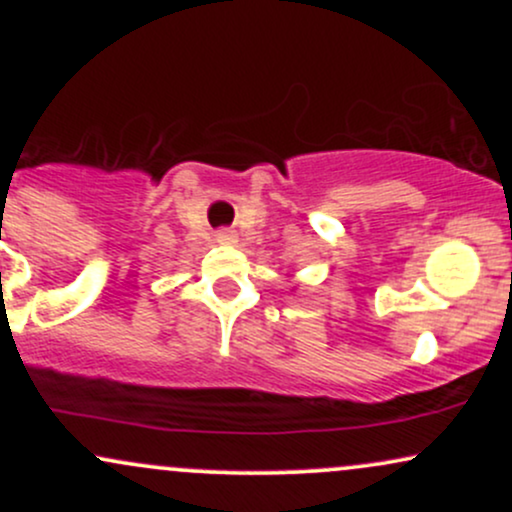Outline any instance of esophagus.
Returning <instances> with one entry per match:
<instances>
[{
	"label": "esophagus",
	"instance_id": "obj_1",
	"mask_svg": "<svg viewBox=\"0 0 512 512\" xmlns=\"http://www.w3.org/2000/svg\"><path fill=\"white\" fill-rule=\"evenodd\" d=\"M216 240H219L221 245H233L238 240V236L231 231V228H223V231L216 233Z\"/></svg>",
	"mask_w": 512,
	"mask_h": 512
}]
</instances>
